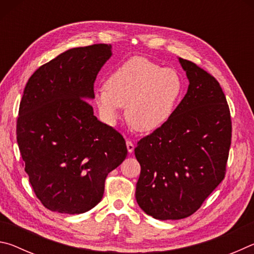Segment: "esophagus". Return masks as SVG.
<instances>
[{"mask_svg": "<svg viewBox=\"0 0 254 254\" xmlns=\"http://www.w3.org/2000/svg\"><path fill=\"white\" fill-rule=\"evenodd\" d=\"M127 152L132 153L133 150H134V144H133L131 141H127Z\"/></svg>", "mask_w": 254, "mask_h": 254, "instance_id": "1", "label": "esophagus"}]
</instances>
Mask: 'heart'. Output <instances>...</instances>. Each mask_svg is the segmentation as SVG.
Wrapping results in <instances>:
<instances>
[{"label": "heart", "mask_w": 254, "mask_h": 254, "mask_svg": "<svg viewBox=\"0 0 254 254\" xmlns=\"http://www.w3.org/2000/svg\"><path fill=\"white\" fill-rule=\"evenodd\" d=\"M184 81L175 69L143 57H133L117 68L106 87L94 93L101 117L114 126L127 105V118L139 132H153L173 117L183 97Z\"/></svg>", "instance_id": "obj_1"}]
</instances>
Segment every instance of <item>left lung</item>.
<instances>
[{
	"instance_id": "obj_1",
	"label": "left lung",
	"mask_w": 254,
	"mask_h": 254,
	"mask_svg": "<svg viewBox=\"0 0 254 254\" xmlns=\"http://www.w3.org/2000/svg\"><path fill=\"white\" fill-rule=\"evenodd\" d=\"M189 86L165 126L137 142L135 198L156 220H180L200 207L224 179L232 136L230 109L218 81L178 58Z\"/></svg>"
}]
</instances>
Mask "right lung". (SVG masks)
<instances>
[{
  "label": "right lung",
  "mask_w": 254,
  "mask_h": 254,
  "mask_svg": "<svg viewBox=\"0 0 254 254\" xmlns=\"http://www.w3.org/2000/svg\"><path fill=\"white\" fill-rule=\"evenodd\" d=\"M112 46L66 50L25 85L16 140L38 198L53 212L81 214L100 203L106 176L127 158L123 136L94 115V81Z\"/></svg>",
  "instance_id": "obj_1"
}]
</instances>
